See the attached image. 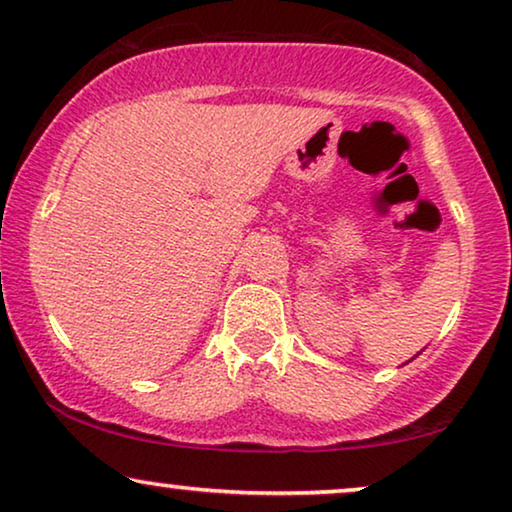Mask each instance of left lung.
<instances>
[{"mask_svg": "<svg viewBox=\"0 0 512 512\" xmlns=\"http://www.w3.org/2000/svg\"><path fill=\"white\" fill-rule=\"evenodd\" d=\"M417 355H420V352H417ZM417 355H415V357H417ZM415 357H413V359H415Z\"/></svg>", "mask_w": 512, "mask_h": 512, "instance_id": "obj_1", "label": "left lung"}]
</instances>
